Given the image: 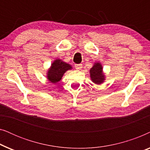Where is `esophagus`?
<instances>
[{"mask_svg":"<svg viewBox=\"0 0 150 150\" xmlns=\"http://www.w3.org/2000/svg\"><path fill=\"white\" fill-rule=\"evenodd\" d=\"M82 65H82L81 63V64H76L75 65L76 69H81L82 68V67H83Z\"/></svg>","mask_w":150,"mask_h":150,"instance_id":"obj_1","label":"esophagus"}]
</instances>
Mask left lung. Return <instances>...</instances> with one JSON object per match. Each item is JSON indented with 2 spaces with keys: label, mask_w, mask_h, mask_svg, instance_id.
<instances>
[{
  "label": "left lung",
  "mask_w": 150,
  "mask_h": 150,
  "mask_svg": "<svg viewBox=\"0 0 150 150\" xmlns=\"http://www.w3.org/2000/svg\"><path fill=\"white\" fill-rule=\"evenodd\" d=\"M90 76L92 81L96 84H101L104 80V76L102 74V67L99 63H96L90 69Z\"/></svg>",
  "instance_id": "1"
}]
</instances>
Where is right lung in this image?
I'll use <instances>...</instances> for the list:
<instances>
[{"label": "right lung", "mask_w": 150, "mask_h": 150, "mask_svg": "<svg viewBox=\"0 0 150 150\" xmlns=\"http://www.w3.org/2000/svg\"><path fill=\"white\" fill-rule=\"evenodd\" d=\"M71 68V67L69 64L65 63L60 59H57L51 65L47 76L51 83H56L60 81L65 71Z\"/></svg>", "instance_id": "add662e5"}]
</instances>
